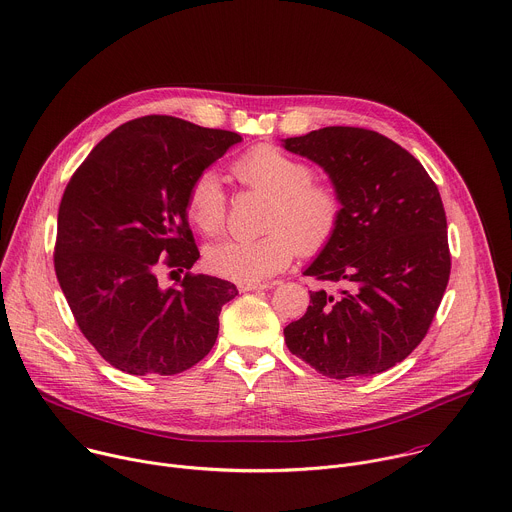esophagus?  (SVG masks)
Wrapping results in <instances>:
<instances>
[{
	"label": "esophagus",
	"mask_w": 512,
	"mask_h": 512,
	"mask_svg": "<svg viewBox=\"0 0 512 512\" xmlns=\"http://www.w3.org/2000/svg\"><path fill=\"white\" fill-rule=\"evenodd\" d=\"M271 283H239V291H261V289H269Z\"/></svg>",
	"instance_id": "34e87169"
}]
</instances>
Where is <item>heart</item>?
<instances>
[{"instance_id":"1","label":"heart","mask_w":512,"mask_h":512,"mask_svg":"<svg viewBox=\"0 0 512 512\" xmlns=\"http://www.w3.org/2000/svg\"><path fill=\"white\" fill-rule=\"evenodd\" d=\"M247 189L269 197L259 239H225L207 249L213 273L237 283H261L285 269L295 253L313 255L335 235L344 215V199L331 183L313 181V166L275 146L247 150L231 166ZM189 221L207 237L225 229L227 195L221 179L207 170L187 193Z\"/></svg>"}]
</instances>
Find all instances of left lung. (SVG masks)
Here are the masks:
<instances>
[{
	"label": "left lung",
	"mask_w": 512,
	"mask_h": 512,
	"mask_svg": "<svg viewBox=\"0 0 512 512\" xmlns=\"http://www.w3.org/2000/svg\"><path fill=\"white\" fill-rule=\"evenodd\" d=\"M283 146L317 162L344 199L335 235L305 269L335 291H309L285 344L327 378L386 372L418 348L448 285L438 187L406 148L368 128L325 126Z\"/></svg>",
	"instance_id": "1"
}]
</instances>
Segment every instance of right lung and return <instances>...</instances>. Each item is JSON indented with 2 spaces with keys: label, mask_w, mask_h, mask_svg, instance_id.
<instances>
[{
  "label": "right lung",
  "mask_w": 512,
  "mask_h": 512,
  "mask_svg": "<svg viewBox=\"0 0 512 512\" xmlns=\"http://www.w3.org/2000/svg\"><path fill=\"white\" fill-rule=\"evenodd\" d=\"M241 134L150 114L102 138L72 175L54 269L94 350L132 376H173L215 346L233 283L189 269L199 249L187 221L191 183ZM186 271L162 288L157 273Z\"/></svg>",
  "instance_id": "obj_1"
}]
</instances>
